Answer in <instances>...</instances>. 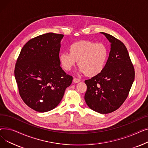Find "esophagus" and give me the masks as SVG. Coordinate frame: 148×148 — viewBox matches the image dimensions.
<instances>
[{
    "instance_id": "1",
    "label": "esophagus",
    "mask_w": 148,
    "mask_h": 148,
    "mask_svg": "<svg viewBox=\"0 0 148 148\" xmlns=\"http://www.w3.org/2000/svg\"><path fill=\"white\" fill-rule=\"evenodd\" d=\"M73 82H74V83H79V82H80V79H77V78H74V79H73Z\"/></svg>"
}]
</instances>
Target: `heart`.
<instances>
[{
    "label": "heart",
    "mask_w": 148,
    "mask_h": 148,
    "mask_svg": "<svg viewBox=\"0 0 148 148\" xmlns=\"http://www.w3.org/2000/svg\"><path fill=\"white\" fill-rule=\"evenodd\" d=\"M69 51L59 54L62 68L69 71L78 61L80 72L89 77L95 76L103 71L108 54L104 44L85 41L72 44Z\"/></svg>",
    "instance_id": "1"
}]
</instances>
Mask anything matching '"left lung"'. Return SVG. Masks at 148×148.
Listing matches in <instances>:
<instances>
[{"label":"left lung","instance_id":"8db88e82","mask_svg":"<svg viewBox=\"0 0 148 148\" xmlns=\"http://www.w3.org/2000/svg\"><path fill=\"white\" fill-rule=\"evenodd\" d=\"M101 33L111 42V50L103 71L84 81L87 85L84 99L92 110L107 114L118 109L127 98L135 71L123 43L110 34Z\"/></svg>","mask_w":148,"mask_h":148}]
</instances>
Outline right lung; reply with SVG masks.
<instances>
[{
  "label": "right lung",
  "mask_w": 148,
  "mask_h": 148,
  "mask_svg": "<svg viewBox=\"0 0 148 148\" xmlns=\"http://www.w3.org/2000/svg\"><path fill=\"white\" fill-rule=\"evenodd\" d=\"M64 35L47 33L30 39L23 47L14 75L24 103L38 112H46L60 102L73 77L60 66V42Z\"/></svg>",
  "instance_id": "1"
}]
</instances>
